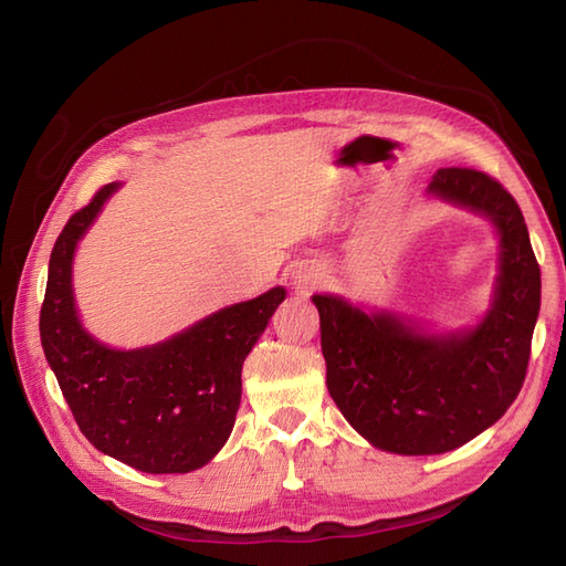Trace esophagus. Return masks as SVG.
Listing matches in <instances>:
<instances>
[{
	"mask_svg": "<svg viewBox=\"0 0 566 566\" xmlns=\"http://www.w3.org/2000/svg\"><path fill=\"white\" fill-rule=\"evenodd\" d=\"M295 283H297L302 293H310V290L318 283V276H316V273H304V276H300V281H295Z\"/></svg>",
	"mask_w": 566,
	"mask_h": 566,
	"instance_id": "obj_1",
	"label": "esophagus"
}]
</instances>
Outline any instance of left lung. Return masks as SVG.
<instances>
[{"instance_id": "8db88e82", "label": "left lung", "mask_w": 566, "mask_h": 566, "mask_svg": "<svg viewBox=\"0 0 566 566\" xmlns=\"http://www.w3.org/2000/svg\"><path fill=\"white\" fill-rule=\"evenodd\" d=\"M427 191L499 231L501 273L474 328L430 335L335 295L312 297L333 401L373 447L401 455L453 451L501 420L524 385L541 310V269L517 200L470 167L439 169Z\"/></svg>"}]
</instances>
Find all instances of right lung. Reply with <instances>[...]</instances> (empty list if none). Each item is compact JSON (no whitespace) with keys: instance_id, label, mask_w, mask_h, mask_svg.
Wrapping results in <instances>:
<instances>
[{"instance_id":"obj_1","label":"right lung","mask_w":566,"mask_h":566,"mask_svg":"<svg viewBox=\"0 0 566 566\" xmlns=\"http://www.w3.org/2000/svg\"><path fill=\"white\" fill-rule=\"evenodd\" d=\"M117 188V181L98 188L51 250L40 314L44 356L94 449L150 474L191 472L227 443L241 406L243 361L285 290L224 306L153 347L101 345L77 318L73 254Z\"/></svg>"}]
</instances>
